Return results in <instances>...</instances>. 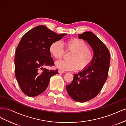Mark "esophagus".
I'll list each match as a JSON object with an SVG mask.
<instances>
[{"label": "esophagus", "instance_id": "obj_1", "mask_svg": "<svg viewBox=\"0 0 126 126\" xmlns=\"http://www.w3.org/2000/svg\"><path fill=\"white\" fill-rule=\"evenodd\" d=\"M58 72L59 74H63L64 72V71H63V70H58Z\"/></svg>", "mask_w": 126, "mask_h": 126}]
</instances>
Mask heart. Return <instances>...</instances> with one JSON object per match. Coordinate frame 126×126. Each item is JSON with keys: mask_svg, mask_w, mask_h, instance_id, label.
Here are the masks:
<instances>
[{"mask_svg": "<svg viewBox=\"0 0 126 126\" xmlns=\"http://www.w3.org/2000/svg\"><path fill=\"white\" fill-rule=\"evenodd\" d=\"M66 51H72L70 60H60L56 63L58 69L64 71H72L78 69L83 70L88 67L93 62L94 54L88 48L86 42L80 39L72 38L64 42ZM50 54L56 59H60L64 54L62 44L58 41L52 42L49 48Z\"/></svg>", "mask_w": 126, "mask_h": 126, "instance_id": "b5f03b06", "label": "heart"}]
</instances>
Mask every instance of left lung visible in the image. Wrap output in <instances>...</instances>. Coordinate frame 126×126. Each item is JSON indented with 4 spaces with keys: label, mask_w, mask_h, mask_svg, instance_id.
<instances>
[{
    "label": "left lung",
    "mask_w": 126,
    "mask_h": 126,
    "mask_svg": "<svg viewBox=\"0 0 126 126\" xmlns=\"http://www.w3.org/2000/svg\"><path fill=\"white\" fill-rule=\"evenodd\" d=\"M87 41L94 50V59L86 69L75 74L73 80L67 85V91L76 101L84 102L94 98L99 93L108 77L110 53L106 45L90 32L78 36Z\"/></svg>",
    "instance_id": "1"
}]
</instances>
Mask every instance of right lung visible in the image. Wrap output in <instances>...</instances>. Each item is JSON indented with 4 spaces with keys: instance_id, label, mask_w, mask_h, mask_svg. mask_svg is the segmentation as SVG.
I'll list each match as a JSON object with an SVG mask.
<instances>
[{
    "instance_id": "obj_1",
    "label": "right lung",
    "mask_w": 126,
    "mask_h": 126,
    "mask_svg": "<svg viewBox=\"0 0 126 126\" xmlns=\"http://www.w3.org/2000/svg\"><path fill=\"white\" fill-rule=\"evenodd\" d=\"M58 35L45 26H38L22 36L15 57V76L21 90L27 96L35 97L46 90L50 78L58 70L43 67L54 65L49 48L52 42L66 36Z\"/></svg>"
}]
</instances>
